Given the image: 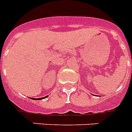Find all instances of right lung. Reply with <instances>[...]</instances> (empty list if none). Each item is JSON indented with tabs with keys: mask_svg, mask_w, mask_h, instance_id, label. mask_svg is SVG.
<instances>
[{
	"mask_svg": "<svg viewBox=\"0 0 132 132\" xmlns=\"http://www.w3.org/2000/svg\"><path fill=\"white\" fill-rule=\"evenodd\" d=\"M48 97V95H47L46 97H41V98H37V99H35V98H31L32 100H43V99H45L46 98V97Z\"/></svg>",
	"mask_w": 132,
	"mask_h": 132,
	"instance_id": "add662e5",
	"label": "right lung"
}]
</instances>
